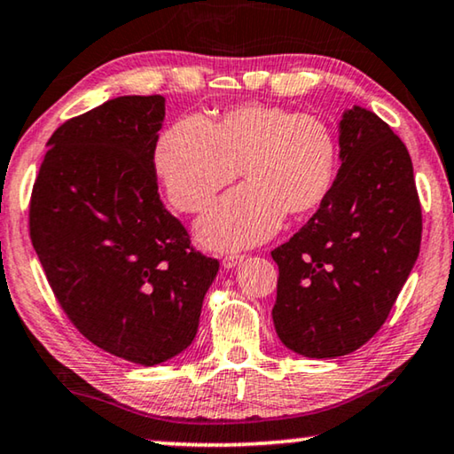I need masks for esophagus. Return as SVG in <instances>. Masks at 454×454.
<instances>
[{"instance_id": "1", "label": "esophagus", "mask_w": 454, "mask_h": 454, "mask_svg": "<svg viewBox=\"0 0 454 454\" xmlns=\"http://www.w3.org/2000/svg\"><path fill=\"white\" fill-rule=\"evenodd\" d=\"M242 259H245L242 254H228V256H224V261H222V265H224V269H234L240 265Z\"/></svg>"}]
</instances>
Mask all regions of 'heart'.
Instances as JSON below:
<instances>
[{"label":"heart","mask_w":454,"mask_h":454,"mask_svg":"<svg viewBox=\"0 0 454 454\" xmlns=\"http://www.w3.org/2000/svg\"><path fill=\"white\" fill-rule=\"evenodd\" d=\"M153 167L171 204L204 212L222 187L247 185L222 198L195 224L201 245L247 248L277 232L289 212L301 215L328 198L338 167V142L314 114L269 104H242L218 118H181L154 142Z\"/></svg>","instance_id":"obj_1"}]
</instances>
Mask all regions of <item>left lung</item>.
<instances>
[{
    "label": "left lung",
    "mask_w": 454,
    "mask_h": 454,
    "mask_svg": "<svg viewBox=\"0 0 454 454\" xmlns=\"http://www.w3.org/2000/svg\"><path fill=\"white\" fill-rule=\"evenodd\" d=\"M334 185L270 256L279 267L277 336L308 358H336L373 338L394 308L422 240L414 167L400 137L367 107L338 121Z\"/></svg>",
    "instance_id": "left-lung-1"
}]
</instances>
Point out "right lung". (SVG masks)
<instances>
[{
	"instance_id": "right-lung-1",
	"label": "right lung",
	"mask_w": 454,
	"mask_h": 454,
	"mask_svg": "<svg viewBox=\"0 0 454 454\" xmlns=\"http://www.w3.org/2000/svg\"><path fill=\"white\" fill-rule=\"evenodd\" d=\"M162 96L107 99L46 142L30 239L60 308L87 340L154 367L193 342L220 262L195 253L153 167Z\"/></svg>"
}]
</instances>
